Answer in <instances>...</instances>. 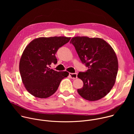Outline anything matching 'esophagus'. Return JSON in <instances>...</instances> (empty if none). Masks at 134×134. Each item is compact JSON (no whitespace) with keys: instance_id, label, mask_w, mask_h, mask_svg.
<instances>
[{"instance_id":"esophagus-1","label":"esophagus","mask_w":134,"mask_h":134,"mask_svg":"<svg viewBox=\"0 0 134 134\" xmlns=\"http://www.w3.org/2000/svg\"><path fill=\"white\" fill-rule=\"evenodd\" d=\"M69 75L70 77L72 79H76L77 78V73H69Z\"/></svg>"}]
</instances>
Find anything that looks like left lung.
Instances as JSON below:
<instances>
[{"instance_id":"8db88e82","label":"left lung","mask_w":134,"mask_h":134,"mask_svg":"<svg viewBox=\"0 0 134 134\" xmlns=\"http://www.w3.org/2000/svg\"><path fill=\"white\" fill-rule=\"evenodd\" d=\"M70 43L76 49L82 63L88 67L77 77L83 82L77 92L84 99L94 101L104 97L116 82L118 70L116 54L104 40L87 36L72 37Z\"/></svg>"}]
</instances>
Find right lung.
<instances>
[{
    "label": "right lung",
    "mask_w": 134,
    "mask_h": 134,
    "mask_svg": "<svg viewBox=\"0 0 134 134\" xmlns=\"http://www.w3.org/2000/svg\"><path fill=\"white\" fill-rule=\"evenodd\" d=\"M70 39L64 36L41 37L32 41L25 48L19 68L25 87L33 96L42 99L50 97L62 80L68 76L67 71H57L49 67L57 63L55 54Z\"/></svg>",
    "instance_id": "right-lung-1"
}]
</instances>
